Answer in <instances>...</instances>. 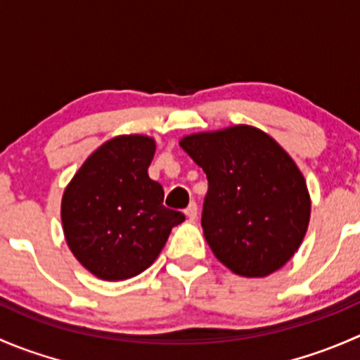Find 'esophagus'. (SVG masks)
Masks as SVG:
<instances>
[{
  "mask_svg": "<svg viewBox=\"0 0 360 360\" xmlns=\"http://www.w3.org/2000/svg\"><path fill=\"white\" fill-rule=\"evenodd\" d=\"M184 214H186L188 217H190V219H195V217H197V214H198V205L195 202H191L190 205L186 207V209H184Z\"/></svg>",
  "mask_w": 360,
  "mask_h": 360,
  "instance_id": "1",
  "label": "esophagus"
}]
</instances>
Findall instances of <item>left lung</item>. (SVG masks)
I'll list each match as a JSON object with an SVG mask.
<instances>
[{"label":"left lung","mask_w":360,"mask_h":360,"mask_svg":"<svg viewBox=\"0 0 360 360\" xmlns=\"http://www.w3.org/2000/svg\"><path fill=\"white\" fill-rule=\"evenodd\" d=\"M179 144L209 181L202 228L217 259L244 277L284 266L310 221L307 183L292 158L248 125L193 134Z\"/></svg>","instance_id":"1"}]
</instances>
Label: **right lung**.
<instances>
[{"label": "right lung", "instance_id": "right-lung-1", "mask_svg": "<svg viewBox=\"0 0 360 360\" xmlns=\"http://www.w3.org/2000/svg\"><path fill=\"white\" fill-rule=\"evenodd\" d=\"M153 155L150 137H115L86 158L64 191L69 249L103 281L146 270L184 221L183 212L163 205V188L148 176Z\"/></svg>", "mask_w": 360, "mask_h": 360}]
</instances>
